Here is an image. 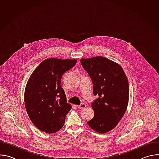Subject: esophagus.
<instances>
[{
	"mask_svg": "<svg viewBox=\"0 0 159 159\" xmlns=\"http://www.w3.org/2000/svg\"><path fill=\"white\" fill-rule=\"evenodd\" d=\"M77 107L79 109H84V108H85V107H86V105H85V104H82L79 105V106H77Z\"/></svg>",
	"mask_w": 159,
	"mask_h": 159,
	"instance_id": "obj_1",
	"label": "esophagus"
}]
</instances>
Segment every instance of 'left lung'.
<instances>
[{
	"label": "left lung",
	"instance_id": "8db88e82",
	"mask_svg": "<svg viewBox=\"0 0 159 159\" xmlns=\"http://www.w3.org/2000/svg\"><path fill=\"white\" fill-rule=\"evenodd\" d=\"M80 62L93 80L94 94L98 96L92 103L94 116L87 124L95 131L106 133L118 124L126 111L128 79L120 64L105 57L82 58Z\"/></svg>",
	"mask_w": 159,
	"mask_h": 159
}]
</instances>
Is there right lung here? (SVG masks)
I'll return each mask as SVG.
<instances>
[{"label":"right lung","mask_w":159,"mask_h":159,"mask_svg":"<svg viewBox=\"0 0 159 159\" xmlns=\"http://www.w3.org/2000/svg\"><path fill=\"white\" fill-rule=\"evenodd\" d=\"M77 61L76 59L47 58L30 77L25 90V105L30 119L39 130L53 133L63 126L72 106L66 102L61 79Z\"/></svg>","instance_id":"1"}]
</instances>
